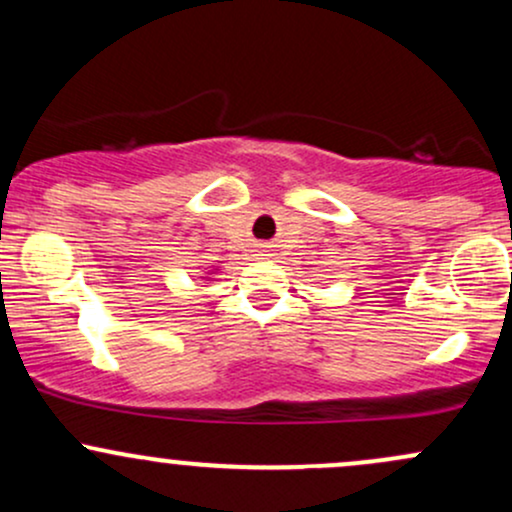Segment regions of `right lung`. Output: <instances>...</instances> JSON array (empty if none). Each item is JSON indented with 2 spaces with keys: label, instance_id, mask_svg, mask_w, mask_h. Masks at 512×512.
<instances>
[{
  "label": "right lung",
  "instance_id": "obj_1",
  "mask_svg": "<svg viewBox=\"0 0 512 512\" xmlns=\"http://www.w3.org/2000/svg\"><path fill=\"white\" fill-rule=\"evenodd\" d=\"M214 269H216V267H214ZM214 274H216V272H211V269H209V272H207V276H204V279H207V281H209V279H211V276H214Z\"/></svg>",
  "mask_w": 512,
  "mask_h": 512
}]
</instances>
